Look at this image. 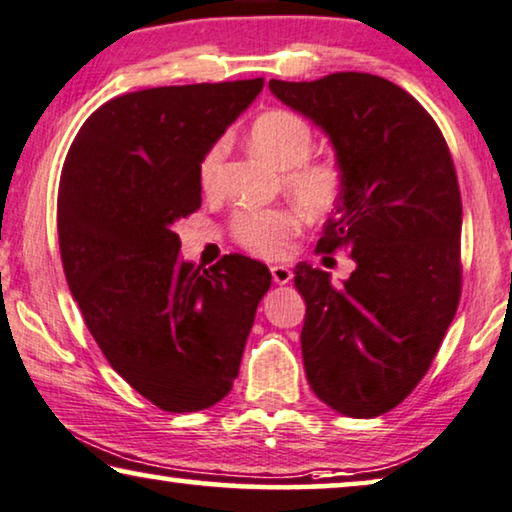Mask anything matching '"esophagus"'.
I'll use <instances>...</instances> for the list:
<instances>
[{
  "mask_svg": "<svg viewBox=\"0 0 512 512\" xmlns=\"http://www.w3.org/2000/svg\"><path fill=\"white\" fill-rule=\"evenodd\" d=\"M270 272H272V279L277 281V284H288V281L293 279V270L288 268V265H272Z\"/></svg>",
  "mask_w": 512,
  "mask_h": 512,
  "instance_id": "esophagus-1",
  "label": "esophagus"
}]
</instances>
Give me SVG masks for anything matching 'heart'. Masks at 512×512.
I'll use <instances>...</instances> for the list:
<instances>
[{"label":"heart","mask_w":512,"mask_h":512,"mask_svg":"<svg viewBox=\"0 0 512 512\" xmlns=\"http://www.w3.org/2000/svg\"><path fill=\"white\" fill-rule=\"evenodd\" d=\"M249 143L274 168L281 170V187L309 217H325L342 203L346 194V168L335 157H309L314 131L293 110H268L258 115L249 129ZM226 143L217 140L201 159V184L205 191L217 187ZM302 226L291 207H254L233 217L231 231L244 249L254 254L284 256Z\"/></svg>","instance_id":"obj_1"}]
</instances>
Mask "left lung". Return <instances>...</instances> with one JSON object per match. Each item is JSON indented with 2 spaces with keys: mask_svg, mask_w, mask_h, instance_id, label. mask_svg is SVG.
<instances>
[{
  "mask_svg": "<svg viewBox=\"0 0 512 512\" xmlns=\"http://www.w3.org/2000/svg\"><path fill=\"white\" fill-rule=\"evenodd\" d=\"M288 108L328 133L346 194L318 251H351L342 286L295 265L307 302L302 360L316 397L351 418H374L411 395L432 365L462 293V198L432 115L372 73L311 83L270 80Z\"/></svg>",
  "mask_w": 512,
  "mask_h": 512,
  "instance_id": "8db88e82",
  "label": "left lung"
}]
</instances>
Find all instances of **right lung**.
<instances>
[{
  "instance_id": "obj_1",
  "label": "right lung",
  "mask_w": 512,
  "mask_h": 512,
  "mask_svg": "<svg viewBox=\"0 0 512 512\" xmlns=\"http://www.w3.org/2000/svg\"><path fill=\"white\" fill-rule=\"evenodd\" d=\"M263 78L152 87L87 117L66 154L57 233L66 281L110 367L168 413L233 388L272 274L228 254L184 261L175 221L201 207V159Z\"/></svg>"
}]
</instances>
